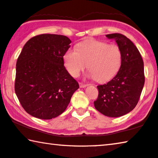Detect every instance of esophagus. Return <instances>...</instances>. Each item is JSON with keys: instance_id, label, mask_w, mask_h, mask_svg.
<instances>
[{"instance_id": "esophagus-1", "label": "esophagus", "mask_w": 158, "mask_h": 158, "mask_svg": "<svg viewBox=\"0 0 158 158\" xmlns=\"http://www.w3.org/2000/svg\"><path fill=\"white\" fill-rule=\"evenodd\" d=\"M87 84H84V83H79V86L80 88H84V87H86L87 86Z\"/></svg>"}]
</instances>
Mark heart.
Returning a JSON list of instances; mask_svg holds the SVG:
<instances>
[{
  "label": "heart",
  "mask_w": 158,
  "mask_h": 158,
  "mask_svg": "<svg viewBox=\"0 0 158 158\" xmlns=\"http://www.w3.org/2000/svg\"><path fill=\"white\" fill-rule=\"evenodd\" d=\"M122 59L117 45L96 40L79 44L77 49H69L64 56V65L72 76L78 77L87 64L90 77L100 83L113 78L120 68Z\"/></svg>",
  "instance_id": "1"
}]
</instances>
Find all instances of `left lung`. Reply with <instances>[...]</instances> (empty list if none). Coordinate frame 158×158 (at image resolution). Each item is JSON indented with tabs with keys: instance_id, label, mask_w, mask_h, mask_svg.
Returning a JSON list of instances; mask_svg holds the SVG:
<instances>
[{
	"instance_id": "left-lung-1",
	"label": "left lung",
	"mask_w": 158,
	"mask_h": 158,
	"mask_svg": "<svg viewBox=\"0 0 158 158\" xmlns=\"http://www.w3.org/2000/svg\"><path fill=\"white\" fill-rule=\"evenodd\" d=\"M106 37L117 42L122 63L113 79L97 86L98 96L94 106L106 116L117 117L131 112L139 101L145 83L143 60L136 46L124 35L115 33Z\"/></svg>"
}]
</instances>
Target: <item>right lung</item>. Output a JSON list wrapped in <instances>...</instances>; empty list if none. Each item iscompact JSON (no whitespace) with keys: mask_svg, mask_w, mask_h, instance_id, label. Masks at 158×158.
I'll return each instance as SVG.
<instances>
[{"mask_svg":"<svg viewBox=\"0 0 158 158\" xmlns=\"http://www.w3.org/2000/svg\"><path fill=\"white\" fill-rule=\"evenodd\" d=\"M70 39L44 34L30 39L16 63L15 91L27 113L41 119L55 118L65 110L79 84L64 66Z\"/></svg>","mask_w":158,"mask_h":158,"instance_id":"obj_1","label":"right lung"}]
</instances>
